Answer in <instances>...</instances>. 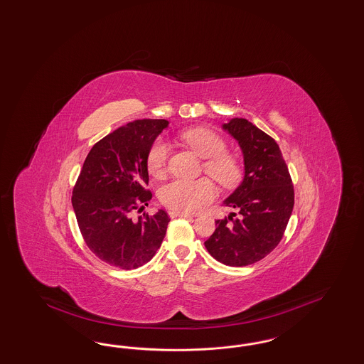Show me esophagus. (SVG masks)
<instances>
[{
	"label": "esophagus",
	"instance_id": "obj_1",
	"mask_svg": "<svg viewBox=\"0 0 364 364\" xmlns=\"http://www.w3.org/2000/svg\"><path fill=\"white\" fill-rule=\"evenodd\" d=\"M168 213H169V216H171V218H188V216H191V213L175 211V210H171Z\"/></svg>",
	"mask_w": 364,
	"mask_h": 364
}]
</instances>
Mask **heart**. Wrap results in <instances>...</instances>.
Wrapping results in <instances>:
<instances>
[{
    "mask_svg": "<svg viewBox=\"0 0 364 364\" xmlns=\"http://www.w3.org/2000/svg\"><path fill=\"white\" fill-rule=\"evenodd\" d=\"M180 138L192 151L205 159L203 171L211 176L220 186L232 187L238 183L240 166L238 160L227 153V144L223 138L205 127H193L184 130ZM169 157V145L163 138L151 142L146 154V166L151 176L161 177L166 171ZM218 195V189L210 178H199L187 181L176 178L166 183L159 191V198L165 207L181 211L193 213L213 203Z\"/></svg>",
    "mask_w": 364,
    "mask_h": 364,
    "instance_id": "1",
    "label": "heart"
}]
</instances>
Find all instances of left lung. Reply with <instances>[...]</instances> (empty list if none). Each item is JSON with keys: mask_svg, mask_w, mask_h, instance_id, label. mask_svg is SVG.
Wrapping results in <instances>:
<instances>
[{"mask_svg": "<svg viewBox=\"0 0 364 364\" xmlns=\"http://www.w3.org/2000/svg\"><path fill=\"white\" fill-rule=\"evenodd\" d=\"M223 129L243 151L245 178L223 203L238 218L232 213L215 220L204 246L216 261L240 267L261 261L278 246L293 211L294 189L274 138L245 118H234Z\"/></svg>", "mask_w": 364, "mask_h": 364, "instance_id": "1", "label": "left lung"}]
</instances>
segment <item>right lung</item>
<instances>
[{"mask_svg":"<svg viewBox=\"0 0 364 364\" xmlns=\"http://www.w3.org/2000/svg\"><path fill=\"white\" fill-rule=\"evenodd\" d=\"M168 124L137 119L118 127L91 148L77 176L71 199L77 226L88 249L106 264L137 269L163 243L168 213H144L137 220L132 215L151 199L146 154Z\"/></svg>","mask_w":364,"mask_h":364,"instance_id":"1","label":"right lung"}]
</instances>
